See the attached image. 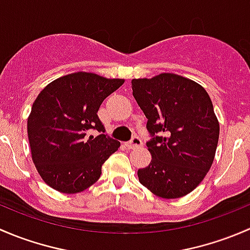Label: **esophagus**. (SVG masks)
I'll use <instances>...</instances> for the list:
<instances>
[{
    "mask_svg": "<svg viewBox=\"0 0 250 250\" xmlns=\"http://www.w3.org/2000/svg\"><path fill=\"white\" fill-rule=\"evenodd\" d=\"M141 145H143V141H141L139 137H133L132 139L125 143V146H127L128 148H134V147H138V146H141Z\"/></svg>",
    "mask_w": 250,
    "mask_h": 250,
    "instance_id": "obj_1",
    "label": "esophagus"
}]
</instances>
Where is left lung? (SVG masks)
<instances>
[{"mask_svg": "<svg viewBox=\"0 0 250 250\" xmlns=\"http://www.w3.org/2000/svg\"><path fill=\"white\" fill-rule=\"evenodd\" d=\"M133 97L147 118L152 155L138 170L144 186L162 198L195 190L213 165L219 122L206 89L175 74L132 81Z\"/></svg>", "mask_w": 250, "mask_h": 250, "instance_id": "1", "label": "left lung"}]
</instances>
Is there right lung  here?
<instances>
[{
    "label": "right lung",
    "instance_id": "1",
    "mask_svg": "<svg viewBox=\"0 0 250 250\" xmlns=\"http://www.w3.org/2000/svg\"><path fill=\"white\" fill-rule=\"evenodd\" d=\"M120 78L75 72L53 81L39 94L27 120L32 161L44 183L62 193L85 190L121 143L105 134L102 103L123 84ZM92 130L98 137L89 136Z\"/></svg>",
    "mask_w": 250,
    "mask_h": 250
}]
</instances>
